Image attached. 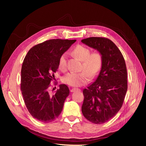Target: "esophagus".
Here are the masks:
<instances>
[{"mask_svg":"<svg viewBox=\"0 0 146 146\" xmlns=\"http://www.w3.org/2000/svg\"><path fill=\"white\" fill-rule=\"evenodd\" d=\"M77 90L80 91V89H79V88H72L71 90H70V91H71V92H74V91H76Z\"/></svg>","mask_w":146,"mask_h":146,"instance_id":"34e87169","label":"esophagus"}]
</instances>
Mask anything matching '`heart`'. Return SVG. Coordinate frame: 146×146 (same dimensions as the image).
<instances>
[{"label":"heart","instance_id":"heart-1","mask_svg":"<svg viewBox=\"0 0 146 146\" xmlns=\"http://www.w3.org/2000/svg\"><path fill=\"white\" fill-rule=\"evenodd\" d=\"M91 49L88 47L78 44L71 51L72 55L82 61L80 72H68L62 77V82L72 86H80L85 85L91 78L96 77L102 68L104 58L100 52L91 53ZM68 56L66 53H63L58 58V68L65 71L67 69Z\"/></svg>","mask_w":146,"mask_h":146}]
</instances>
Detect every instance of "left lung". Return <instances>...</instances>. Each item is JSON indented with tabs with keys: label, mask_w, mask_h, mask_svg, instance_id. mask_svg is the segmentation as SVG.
I'll use <instances>...</instances> for the list:
<instances>
[{
	"label": "left lung",
	"mask_w": 146,
	"mask_h": 146,
	"mask_svg": "<svg viewBox=\"0 0 146 146\" xmlns=\"http://www.w3.org/2000/svg\"><path fill=\"white\" fill-rule=\"evenodd\" d=\"M82 42L103 55V66L98 77L83 91L82 107L86 119L102 124L115 116L123 103L128 87L125 60L115 44L107 38L90 37Z\"/></svg>",
	"instance_id": "left-lung-1"
}]
</instances>
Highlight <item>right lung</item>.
<instances>
[{
  "mask_svg": "<svg viewBox=\"0 0 146 146\" xmlns=\"http://www.w3.org/2000/svg\"><path fill=\"white\" fill-rule=\"evenodd\" d=\"M76 41L48 39L31 48L25 57L21 69V90L28 111L39 121L50 122L62 111L69 94L68 87L60 85L54 95L48 90L58 68L59 56Z\"/></svg>",
  "mask_w": 146,
  "mask_h": 146,
  "instance_id": "right-lung-1",
  "label": "right lung"
}]
</instances>
